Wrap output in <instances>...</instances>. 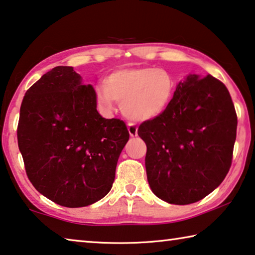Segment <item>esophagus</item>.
Returning a JSON list of instances; mask_svg holds the SVG:
<instances>
[{
	"label": "esophagus",
	"mask_w": 255,
	"mask_h": 255,
	"mask_svg": "<svg viewBox=\"0 0 255 255\" xmlns=\"http://www.w3.org/2000/svg\"><path fill=\"white\" fill-rule=\"evenodd\" d=\"M128 130L130 133L131 136H136L137 135V128L134 123H128Z\"/></svg>",
	"instance_id": "34e87169"
}]
</instances>
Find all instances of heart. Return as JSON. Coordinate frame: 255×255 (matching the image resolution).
I'll return each instance as SVG.
<instances>
[{"label": "heart", "instance_id": "1", "mask_svg": "<svg viewBox=\"0 0 255 255\" xmlns=\"http://www.w3.org/2000/svg\"><path fill=\"white\" fill-rule=\"evenodd\" d=\"M173 89L172 76L162 69H121L106 78L105 86L96 88V100L107 113L114 110L115 102L122 104L128 119L143 122L165 111Z\"/></svg>", "mask_w": 255, "mask_h": 255}]
</instances>
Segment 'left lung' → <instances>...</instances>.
<instances>
[{
  "label": "left lung",
  "instance_id": "1",
  "mask_svg": "<svg viewBox=\"0 0 255 255\" xmlns=\"http://www.w3.org/2000/svg\"><path fill=\"white\" fill-rule=\"evenodd\" d=\"M237 115L229 91L208 74H190L157 118L137 134L147 144L145 170L158 198L190 204L207 197L226 177L236 140Z\"/></svg>",
  "mask_w": 255,
  "mask_h": 255
}]
</instances>
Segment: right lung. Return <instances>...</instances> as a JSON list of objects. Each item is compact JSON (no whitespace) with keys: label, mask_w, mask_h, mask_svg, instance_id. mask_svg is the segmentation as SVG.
Here are the masks:
<instances>
[{"label":"right lung","mask_w":255,"mask_h":255,"mask_svg":"<svg viewBox=\"0 0 255 255\" xmlns=\"http://www.w3.org/2000/svg\"><path fill=\"white\" fill-rule=\"evenodd\" d=\"M96 93L72 66H56L24 95L18 145L33 187L53 202L86 207L111 191L130 134L97 112Z\"/></svg>","instance_id":"1"}]
</instances>
